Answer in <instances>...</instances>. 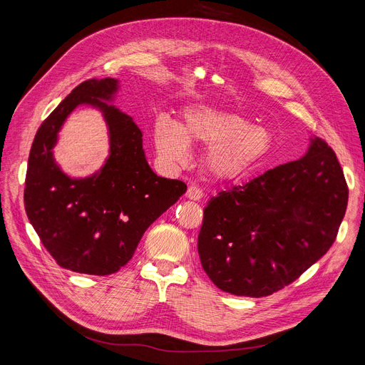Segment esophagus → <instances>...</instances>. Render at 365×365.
I'll list each match as a JSON object with an SVG mask.
<instances>
[{
  "label": "esophagus",
  "instance_id": "34e87169",
  "mask_svg": "<svg viewBox=\"0 0 365 365\" xmlns=\"http://www.w3.org/2000/svg\"><path fill=\"white\" fill-rule=\"evenodd\" d=\"M185 197L190 199V200H200V199L203 197V192H202V190H200L199 187H196V185H190V187L187 188Z\"/></svg>",
  "mask_w": 365,
  "mask_h": 365
}]
</instances>
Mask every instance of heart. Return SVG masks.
Masks as SVG:
<instances>
[{
    "label": "heart",
    "mask_w": 365,
    "mask_h": 365,
    "mask_svg": "<svg viewBox=\"0 0 365 365\" xmlns=\"http://www.w3.org/2000/svg\"><path fill=\"white\" fill-rule=\"evenodd\" d=\"M154 147L169 165L188 160V144L206 147L205 169L217 178H233L245 172L270 150L264 128L251 126L244 115L211 107L190 108L182 123L162 115L153 129Z\"/></svg>",
    "instance_id": "heart-1"
}]
</instances>
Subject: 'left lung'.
Returning a JSON list of instances; mask_svg holds the SVG:
<instances>
[{
    "instance_id": "1",
    "label": "left lung",
    "mask_w": 365,
    "mask_h": 365,
    "mask_svg": "<svg viewBox=\"0 0 365 365\" xmlns=\"http://www.w3.org/2000/svg\"><path fill=\"white\" fill-rule=\"evenodd\" d=\"M348 196L333 148L312 138L302 159L207 202L197 237L202 267L225 292L270 296L333 245Z\"/></svg>"
}]
</instances>
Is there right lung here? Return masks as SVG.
I'll use <instances>...</instances> for the list:
<instances>
[{"mask_svg": "<svg viewBox=\"0 0 365 365\" xmlns=\"http://www.w3.org/2000/svg\"><path fill=\"white\" fill-rule=\"evenodd\" d=\"M115 78L86 80L37 130L25 180V210L44 248L68 270L106 276L123 267L150 225L187 190L158 177L133 118L111 106ZM86 103L98 108L110 133V155L99 173L71 179L57 166L53 147L66 117Z\"/></svg>", "mask_w": 365, "mask_h": 365, "instance_id": "obj_1", "label": "right lung"}]
</instances>
